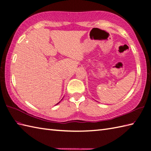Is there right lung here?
<instances>
[{
    "label": "right lung",
    "instance_id": "obj_1",
    "mask_svg": "<svg viewBox=\"0 0 151 151\" xmlns=\"http://www.w3.org/2000/svg\"><path fill=\"white\" fill-rule=\"evenodd\" d=\"M62 100H61V101H62ZM60 102H58V103H57V104H56V105H57V104H59V103H60Z\"/></svg>",
    "mask_w": 151,
    "mask_h": 151
}]
</instances>
